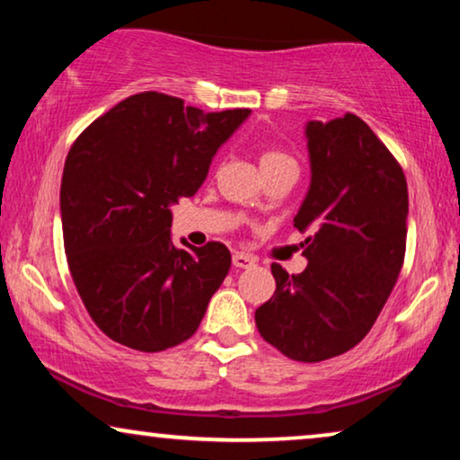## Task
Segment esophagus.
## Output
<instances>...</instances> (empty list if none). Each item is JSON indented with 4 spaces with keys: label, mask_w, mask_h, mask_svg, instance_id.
Returning <instances> with one entry per match:
<instances>
[{
    "label": "esophagus",
    "mask_w": 460,
    "mask_h": 460,
    "mask_svg": "<svg viewBox=\"0 0 460 460\" xmlns=\"http://www.w3.org/2000/svg\"><path fill=\"white\" fill-rule=\"evenodd\" d=\"M232 266H234V268H251V266H255V260L247 253H234V255H232Z\"/></svg>",
    "instance_id": "1"
}]
</instances>
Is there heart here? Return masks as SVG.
<instances>
[{
    "label": "heart",
    "instance_id": "heart-1",
    "mask_svg": "<svg viewBox=\"0 0 460 460\" xmlns=\"http://www.w3.org/2000/svg\"><path fill=\"white\" fill-rule=\"evenodd\" d=\"M285 163H295V161L287 153H282V150H276V148L261 150V155H260L261 172H268V169H272V167L285 165Z\"/></svg>",
    "mask_w": 460,
    "mask_h": 460
}]
</instances>
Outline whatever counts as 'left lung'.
<instances>
[{"instance_id": "1", "label": "left lung", "mask_w": 460, "mask_h": 460, "mask_svg": "<svg viewBox=\"0 0 460 460\" xmlns=\"http://www.w3.org/2000/svg\"><path fill=\"white\" fill-rule=\"evenodd\" d=\"M312 184L295 216L307 268L272 263L276 291L255 310L260 335L297 362L341 356L367 337L406 253L408 186L400 163L360 117L310 121Z\"/></svg>"}]
</instances>
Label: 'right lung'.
I'll use <instances>...</instances> for the list:
<instances>
[{"label":"right lung","instance_id":"right-lung-1","mask_svg":"<svg viewBox=\"0 0 460 460\" xmlns=\"http://www.w3.org/2000/svg\"><path fill=\"white\" fill-rule=\"evenodd\" d=\"M249 112H203L142 92L98 117L68 150L60 184L68 270L112 341L163 351L197 332L232 257L217 241L173 247L169 207L199 190Z\"/></svg>","mask_w":460,"mask_h":460}]
</instances>
